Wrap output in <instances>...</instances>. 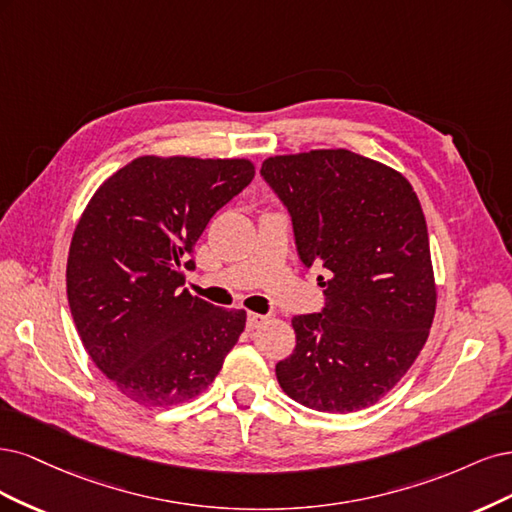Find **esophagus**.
I'll list each match as a JSON object with an SVG mask.
<instances>
[{
	"instance_id": "1",
	"label": "esophagus",
	"mask_w": 512,
	"mask_h": 512,
	"mask_svg": "<svg viewBox=\"0 0 512 512\" xmlns=\"http://www.w3.org/2000/svg\"><path fill=\"white\" fill-rule=\"evenodd\" d=\"M266 321H268V317L266 315H257V312H249V317H246V325H249V329H257Z\"/></svg>"
}]
</instances>
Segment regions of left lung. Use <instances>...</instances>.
I'll return each mask as SVG.
<instances>
[{
    "label": "left lung",
    "instance_id": "1",
    "mask_svg": "<svg viewBox=\"0 0 512 512\" xmlns=\"http://www.w3.org/2000/svg\"><path fill=\"white\" fill-rule=\"evenodd\" d=\"M261 176L291 214L304 266L329 270L325 308L291 321L278 383L321 412L368 408L415 364L434 321L419 197L398 170L346 148L268 157Z\"/></svg>",
    "mask_w": 512,
    "mask_h": 512
}]
</instances>
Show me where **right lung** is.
Here are the masks:
<instances>
[{
  "label": "right lung",
  "mask_w": 512,
  "mask_h": 512,
  "mask_svg": "<svg viewBox=\"0 0 512 512\" xmlns=\"http://www.w3.org/2000/svg\"><path fill=\"white\" fill-rule=\"evenodd\" d=\"M255 176L249 159L144 155L106 178L74 229L68 302L93 364L142 406L200 395L246 325L195 298L185 268L214 212Z\"/></svg>",
  "instance_id": "obj_1"
}]
</instances>
